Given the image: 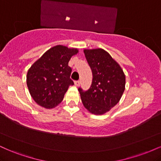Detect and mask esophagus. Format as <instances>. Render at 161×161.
I'll return each instance as SVG.
<instances>
[{
  "label": "esophagus",
  "instance_id": "esophagus-1",
  "mask_svg": "<svg viewBox=\"0 0 161 161\" xmlns=\"http://www.w3.org/2000/svg\"><path fill=\"white\" fill-rule=\"evenodd\" d=\"M75 85L76 86H79V85H80V81L78 80V81H75Z\"/></svg>",
  "mask_w": 161,
  "mask_h": 161
}]
</instances>
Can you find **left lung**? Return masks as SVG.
Masks as SVG:
<instances>
[{
    "label": "left lung",
    "mask_w": 161,
    "mask_h": 161,
    "mask_svg": "<svg viewBox=\"0 0 161 161\" xmlns=\"http://www.w3.org/2000/svg\"><path fill=\"white\" fill-rule=\"evenodd\" d=\"M93 79L86 91L79 88L82 104L92 114L101 115L114 108L125 90V77L123 69L104 50H85Z\"/></svg>",
    "instance_id": "8db88e82"
}]
</instances>
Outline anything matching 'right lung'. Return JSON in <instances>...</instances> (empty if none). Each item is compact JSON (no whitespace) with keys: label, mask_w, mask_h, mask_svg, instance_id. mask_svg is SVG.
<instances>
[{"label":"right lung","mask_w":161,"mask_h":161,"mask_svg":"<svg viewBox=\"0 0 161 161\" xmlns=\"http://www.w3.org/2000/svg\"><path fill=\"white\" fill-rule=\"evenodd\" d=\"M77 53V49L54 46L31 66L27 73V86L38 105L50 109L63 101L69 86L74 85L68 63Z\"/></svg>","instance_id":"1"}]
</instances>
